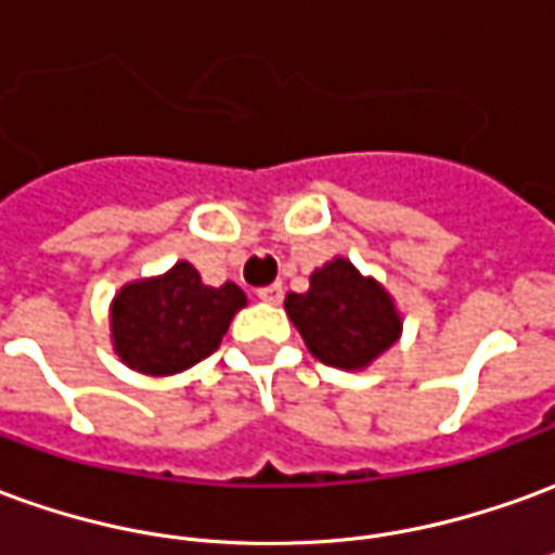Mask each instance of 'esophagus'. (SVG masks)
<instances>
[{
	"mask_svg": "<svg viewBox=\"0 0 555 555\" xmlns=\"http://www.w3.org/2000/svg\"><path fill=\"white\" fill-rule=\"evenodd\" d=\"M282 294H285V291H282V285L276 282V285H267V288L258 291V300H264V304H279Z\"/></svg>",
	"mask_w": 555,
	"mask_h": 555,
	"instance_id": "1",
	"label": "esophagus"
}]
</instances>
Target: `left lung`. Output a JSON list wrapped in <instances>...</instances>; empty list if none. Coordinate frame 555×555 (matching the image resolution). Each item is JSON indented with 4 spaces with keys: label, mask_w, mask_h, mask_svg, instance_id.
<instances>
[{
    "label": "left lung",
    "mask_w": 555,
    "mask_h": 555,
    "mask_svg": "<svg viewBox=\"0 0 555 555\" xmlns=\"http://www.w3.org/2000/svg\"><path fill=\"white\" fill-rule=\"evenodd\" d=\"M285 312L309 354L333 370H370L402 336L393 294L336 255L309 276V291L285 297Z\"/></svg>",
    "instance_id": "left-lung-1"
}]
</instances>
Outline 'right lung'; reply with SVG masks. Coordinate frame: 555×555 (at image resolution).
I'll return each mask as SVG.
<instances>
[{
	"mask_svg": "<svg viewBox=\"0 0 555 555\" xmlns=\"http://www.w3.org/2000/svg\"><path fill=\"white\" fill-rule=\"evenodd\" d=\"M246 306V294L234 282L219 288L189 261L162 276L134 279L111 300V345L129 370L165 378L192 370L222 345L231 321Z\"/></svg>",
	"mask_w": 555,
	"mask_h": 555,
	"instance_id": "1",
	"label": "right lung"
}]
</instances>
